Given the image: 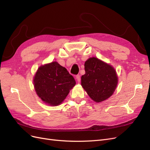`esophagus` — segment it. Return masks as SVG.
<instances>
[{
	"label": "esophagus",
	"mask_w": 150,
	"mask_h": 150,
	"mask_svg": "<svg viewBox=\"0 0 150 150\" xmlns=\"http://www.w3.org/2000/svg\"><path fill=\"white\" fill-rule=\"evenodd\" d=\"M76 79H77V81H78V83H79L80 81H81V78H80V76L79 75L76 76Z\"/></svg>",
	"instance_id": "1"
}]
</instances>
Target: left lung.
Masks as SVG:
<instances>
[{
  "instance_id": "1",
  "label": "left lung",
  "mask_w": 150,
  "mask_h": 150,
  "mask_svg": "<svg viewBox=\"0 0 150 150\" xmlns=\"http://www.w3.org/2000/svg\"><path fill=\"white\" fill-rule=\"evenodd\" d=\"M84 69L85 74L81 76V85L94 101L100 103L112 96L117 84L114 68L93 57L85 62Z\"/></svg>"
}]
</instances>
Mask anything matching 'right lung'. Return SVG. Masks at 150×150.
I'll return each instance as SVG.
<instances>
[{
  "instance_id": "right-lung-1",
  "label": "right lung",
  "mask_w": 150,
  "mask_h": 150,
  "mask_svg": "<svg viewBox=\"0 0 150 150\" xmlns=\"http://www.w3.org/2000/svg\"><path fill=\"white\" fill-rule=\"evenodd\" d=\"M76 84L73 76L57 62L39 67L34 78L36 93L50 106H58L64 100Z\"/></svg>"
}]
</instances>
